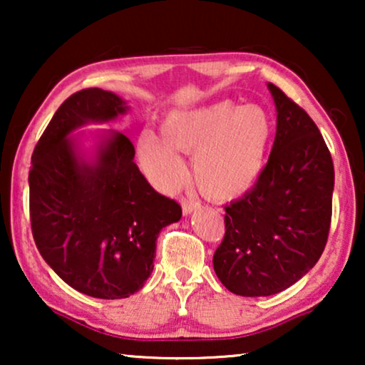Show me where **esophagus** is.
<instances>
[{"mask_svg": "<svg viewBox=\"0 0 365 365\" xmlns=\"http://www.w3.org/2000/svg\"><path fill=\"white\" fill-rule=\"evenodd\" d=\"M199 207H201V202L199 201H194V199H182V212L186 214V216Z\"/></svg>", "mask_w": 365, "mask_h": 365, "instance_id": "obj_1", "label": "esophagus"}]
</instances>
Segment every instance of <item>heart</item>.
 <instances>
[{
  "mask_svg": "<svg viewBox=\"0 0 365 365\" xmlns=\"http://www.w3.org/2000/svg\"><path fill=\"white\" fill-rule=\"evenodd\" d=\"M272 139V121L262 108L221 101L197 109H178L161 123V134L144 131L138 139L139 163L163 191L186 176L180 153L192 155V174L214 199L242 196L257 181Z\"/></svg>",
  "mask_w": 365,
  "mask_h": 365,
  "instance_id": "heart-1",
  "label": "heart"
}]
</instances>
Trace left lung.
<instances>
[{
    "label": "left lung",
    "instance_id": "left-lung-1",
    "mask_svg": "<svg viewBox=\"0 0 365 365\" xmlns=\"http://www.w3.org/2000/svg\"><path fill=\"white\" fill-rule=\"evenodd\" d=\"M277 111L271 156L257 182L226 206V234L212 257L224 287L244 297L272 296L311 271L332 217L334 164L304 109L267 84Z\"/></svg>",
    "mask_w": 365,
    "mask_h": 365
}]
</instances>
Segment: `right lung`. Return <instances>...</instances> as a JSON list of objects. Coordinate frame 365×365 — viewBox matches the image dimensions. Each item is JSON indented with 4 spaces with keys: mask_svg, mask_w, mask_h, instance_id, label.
I'll list each match as a JSON object with an SVG mask.
<instances>
[{
    "mask_svg": "<svg viewBox=\"0 0 365 365\" xmlns=\"http://www.w3.org/2000/svg\"><path fill=\"white\" fill-rule=\"evenodd\" d=\"M111 91L74 93L39 138L29 171V219L39 254L68 286L98 299H123L151 276L163 227L182 209L146 181L134 146L111 131L93 159L76 151L74 129L126 113Z\"/></svg>",
    "mask_w": 365,
    "mask_h": 365,
    "instance_id": "right-lung-1",
    "label": "right lung"
}]
</instances>
